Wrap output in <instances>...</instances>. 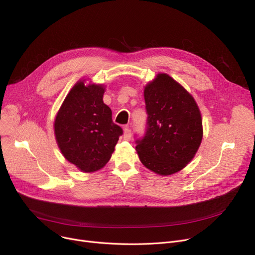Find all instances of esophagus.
I'll return each instance as SVG.
<instances>
[{
	"instance_id": "34e87169",
	"label": "esophagus",
	"mask_w": 255,
	"mask_h": 255,
	"mask_svg": "<svg viewBox=\"0 0 255 255\" xmlns=\"http://www.w3.org/2000/svg\"><path fill=\"white\" fill-rule=\"evenodd\" d=\"M131 130L129 127H124V139L126 140H129L131 138Z\"/></svg>"
}]
</instances>
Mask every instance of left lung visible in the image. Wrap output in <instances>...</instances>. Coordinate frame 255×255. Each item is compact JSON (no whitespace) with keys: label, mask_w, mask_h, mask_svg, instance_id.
<instances>
[{"label":"left lung","mask_w":255,"mask_h":255,"mask_svg":"<svg viewBox=\"0 0 255 255\" xmlns=\"http://www.w3.org/2000/svg\"><path fill=\"white\" fill-rule=\"evenodd\" d=\"M143 95L148 119L135 149L146 168L172 175L191 161L202 142L199 109L190 94L165 73L146 85Z\"/></svg>","instance_id":"1"}]
</instances>
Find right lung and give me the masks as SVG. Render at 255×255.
Returning <instances> with one entry per match:
<instances>
[{"mask_svg":"<svg viewBox=\"0 0 255 255\" xmlns=\"http://www.w3.org/2000/svg\"><path fill=\"white\" fill-rule=\"evenodd\" d=\"M101 85L78 82L65 98L55 121V134L63 156L84 172L102 168L112 157L123 130L103 103Z\"/></svg>","mask_w":255,"mask_h":255,"instance_id":"1","label":"right lung"}]
</instances>
